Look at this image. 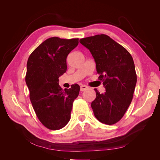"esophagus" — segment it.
Here are the masks:
<instances>
[{
  "mask_svg": "<svg viewBox=\"0 0 160 160\" xmlns=\"http://www.w3.org/2000/svg\"><path fill=\"white\" fill-rule=\"evenodd\" d=\"M89 89V87H88L87 85H83L81 86V88H80V91H84L85 90H88Z\"/></svg>",
  "mask_w": 160,
  "mask_h": 160,
  "instance_id": "esophagus-1",
  "label": "esophagus"
}]
</instances>
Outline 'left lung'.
<instances>
[{"mask_svg":"<svg viewBox=\"0 0 160 160\" xmlns=\"http://www.w3.org/2000/svg\"><path fill=\"white\" fill-rule=\"evenodd\" d=\"M93 57L99 79L106 89L91 103L95 117L100 122L115 124L122 119L132 102L137 75L133 58L125 48L106 35L80 39Z\"/></svg>","mask_w":160,"mask_h":160,"instance_id":"left-lung-1","label":"left lung"}]
</instances>
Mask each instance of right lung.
<instances>
[{
    "label": "right lung",
    "mask_w": 160,
    "mask_h": 160,
    "mask_svg": "<svg viewBox=\"0 0 160 160\" xmlns=\"http://www.w3.org/2000/svg\"><path fill=\"white\" fill-rule=\"evenodd\" d=\"M79 38H47L32 51L27 61L25 81L38 119L47 128L58 130L71 118L72 103L80 87L62 90L59 78L67 71V57L78 45Z\"/></svg>",
    "instance_id": "1"
}]
</instances>
